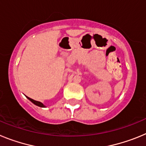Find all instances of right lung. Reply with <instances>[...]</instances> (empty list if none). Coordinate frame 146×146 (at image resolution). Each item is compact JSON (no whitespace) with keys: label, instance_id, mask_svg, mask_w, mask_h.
<instances>
[{"label":"right lung","instance_id":"1","mask_svg":"<svg viewBox=\"0 0 146 146\" xmlns=\"http://www.w3.org/2000/svg\"><path fill=\"white\" fill-rule=\"evenodd\" d=\"M27 98H28V99H29L30 101L32 103H33L34 104H36V106H38V107H41V108H45V105L43 104V103L40 102H38V101H36V100H33V99H31V98L28 97V96H26Z\"/></svg>","mask_w":146,"mask_h":146}]
</instances>
